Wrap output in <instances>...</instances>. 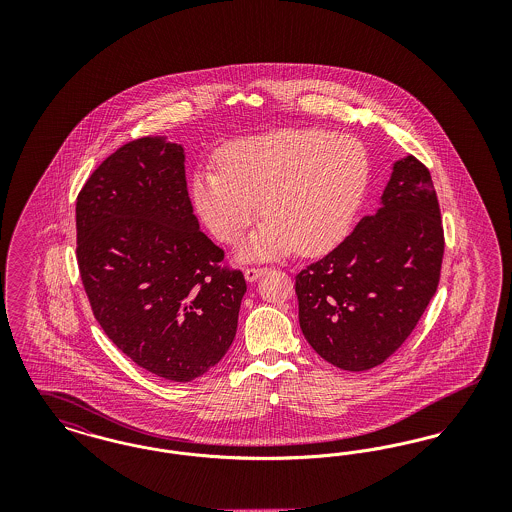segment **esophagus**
<instances>
[{
    "mask_svg": "<svg viewBox=\"0 0 512 512\" xmlns=\"http://www.w3.org/2000/svg\"><path fill=\"white\" fill-rule=\"evenodd\" d=\"M267 268L265 267H247L244 270L245 280H249V282H255L263 272H265Z\"/></svg>",
    "mask_w": 512,
    "mask_h": 512,
    "instance_id": "34e87169",
    "label": "esophagus"
}]
</instances>
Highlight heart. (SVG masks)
I'll list each match as a JSON object with an SVG mask.
<instances>
[{
	"label": "heart",
	"mask_w": 512,
	"mask_h": 512,
	"mask_svg": "<svg viewBox=\"0 0 512 512\" xmlns=\"http://www.w3.org/2000/svg\"><path fill=\"white\" fill-rule=\"evenodd\" d=\"M219 165L194 172L195 211L220 242L238 244L261 205L267 219L244 249L249 259L332 249L347 234L370 178L365 147L318 128L230 142Z\"/></svg>",
	"instance_id": "b5f03b06"
}]
</instances>
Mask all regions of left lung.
I'll list each match as a JSON object with an SVG mask.
<instances>
[{
	"label": "left lung",
	"instance_id": "obj_1",
	"mask_svg": "<svg viewBox=\"0 0 512 512\" xmlns=\"http://www.w3.org/2000/svg\"><path fill=\"white\" fill-rule=\"evenodd\" d=\"M382 209L295 276L299 324L330 365H382L411 336L438 290L443 224L430 171L409 155L393 165Z\"/></svg>",
	"mask_w": 512,
	"mask_h": 512
}]
</instances>
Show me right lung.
<instances>
[{
	"instance_id": "add662e5",
	"label": "right lung",
	"mask_w": 512,
	"mask_h": 512,
	"mask_svg": "<svg viewBox=\"0 0 512 512\" xmlns=\"http://www.w3.org/2000/svg\"><path fill=\"white\" fill-rule=\"evenodd\" d=\"M222 259L199 230L176 144H124L76 197V261L94 317L159 378L190 382L232 345L245 278Z\"/></svg>"
}]
</instances>
